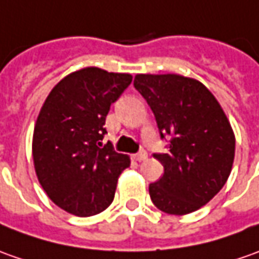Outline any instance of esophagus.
Segmentation results:
<instances>
[{"instance_id":"34e87169","label":"esophagus","mask_w":259,"mask_h":259,"mask_svg":"<svg viewBox=\"0 0 259 259\" xmlns=\"http://www.w3.org/2000/svg\"><path fill=\"white\" fill-rule=\"evenodd\" d=\"M133 159L136 160V161H143V160L147 159V153H146V150H140L137 154L133 156Z\"/></svg>"}]
</instances>
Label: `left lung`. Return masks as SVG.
<instances>
[{"instance_id":"1","label":"left lung","mask_w":259,"mask_h":259,"mask_svg":"<svg viewBox=\"0 0 259 259\" xmlns=\"http://www.w3.org/2000/svg\"><path fill=\"white\" fill-rule=\"evenodd\" d=\"M135 88L152 109L167 153H154L164 167L149 186L153 204L167 214L201 208L224 187L231 173L235 137L214 95L181 75H136Z\"/></svg>"}]
</instances>
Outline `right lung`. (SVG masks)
I'll return each instance as SVG.
<instances>
[{
  "instance_id": "add662e5",
  "label": "right lung",
  "mask_w": 259,
  "mask_h": 259,
  "mask_svg": "<svg viewBox=\"0 0 259 259\" xmlns=\"http://www.w3.org/2000/svg\"><path fill=\"white\" fill-rule=\"evenodd\" d=\"M132 83L129 73L85 68L51 91L33 129L32 156L42 189L62 210L99 214L113 201L129 156L102 146L110 105Z\"/></svg>"
}]
</instances>
